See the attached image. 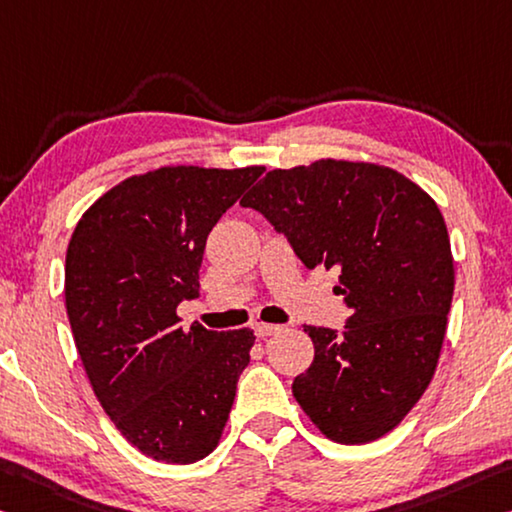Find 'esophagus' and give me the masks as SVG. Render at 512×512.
Segmentation results:
<instances>
[{"label":"esophagus","mask_w":512,"mask_h":512,"mask_svg":"<svg viewBox=\"0 0 512 512\" xmlns=\"http://www.w3.org/2000/svg\"><path fill=\"white\" fill-rule=\"evenodd\" d=\"M255 335L259 337V339H264V337H271V335H275V332L280 330V326H275V323H255Z\"/></svg>","instance_id":"esophagus-1"}]
</instances>
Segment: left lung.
I'll return each mask as SVG.
<instances>
[{
    "mask_svg": "<svg viewBox=\"0 0 512 512\" xmlns=\"http://www.w3.org/2000/svg\"><path fill=\"white\" fill-rule=\"evenodd\" d=\"M241 205L307 269H339L351 316L342 335L305 326L314 362L291 392L330 440H378L415 408L442 351L456 273L435 200L392 168L321 159L269 170Z\"/></svg>",
    "mask_w": 512,
    "mask_h": 512,
    "instance_id": "obj_1",
    "label": "left lung"
}]
</instances>
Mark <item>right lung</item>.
Masks as SVG:
<instances>
[{
	"label": "right lung",
	"mask_w": 512,
	"mask_h": 512,
	"mask_svg": "<svg viewBox=\"0 0 512 512\" xmlns=\"http://www.w3.org/2000/svg\"><path fill=\"white\" fill-rule=\"evenodd\" d=\"M262 166H164L95 200L66 253V310L104 412L145 456L175 465L216 449L253 330L180 328L198 298L212 227Z\"/></svg>",
	"instance_id": "add662e5"
}]
</instances>
